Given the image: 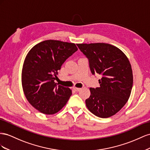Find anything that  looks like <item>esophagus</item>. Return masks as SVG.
Here are the masks:
<instances>
[{"instance_id": "34e87169", "label": "esophagus", "mask_w": 150, "mask_h": 150, "mask_svg": "<svg viewBox=\"0 0 150 150\" xmlns=\"http://www.w3.org/2000/svg\"><path fill=\"white\" fill-rule=\"evenodd\" d=\"M74 89L75 90V91L76 92H79V91H80V90L82 89V88H78V87H74Z\"/></svg>"}]
</instances>
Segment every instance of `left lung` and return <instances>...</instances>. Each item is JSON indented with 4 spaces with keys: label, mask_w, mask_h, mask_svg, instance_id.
<instances>
[{
    "label": "left lung",
    "mask_w": 150,
    "mask_h": 150,
    "mask_svg": "<svg viewBox=\"0 0 150 150\" xmlns=\"http://www.w3.org/2000/svg\"><path fill=\"white\" fill-rule=\"evenodd\" d=\"M88 59L92 74L102 76L100 87L90 88L86 106L97 117L108 118L119 112L131 95L133 76L126 55L116 46L104 42L77 44Z\"/></svg>",
    "instance_id": "left-lung-1"
}]
</instances>
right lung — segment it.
Here are the masks:
<instances>
[{"label":"right lung","instance_id":"add662e5","mask_svg":"<svg viewBox=\"0 0 150 150\" xmlns=\"http://www.w3.org/2000/svg\"><path fill=\"white\" fill-rule=\"evenodd\" d=\"M78 50L75 43L46 40L34 46L23 63L21 80L24 95L41 113L54 114L65 106L71 90L54 82L66 59Z\"/></svg>","mask_w":150,"mask_h":150}]
</instances>
